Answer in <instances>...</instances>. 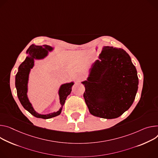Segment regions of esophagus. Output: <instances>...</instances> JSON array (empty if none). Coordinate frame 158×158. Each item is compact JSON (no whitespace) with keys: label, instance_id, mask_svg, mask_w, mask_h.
I'll list each match as a JSON object with an SVG mask.
<instances>
[{"label":"esophagus","instance_id":"esophagus-1","mask_svg":"<svg viewBox=\"0 0 158 158\" xmlns=\"http://www.w3.org/2000/svg\"><path fill=\"white\" fill-rule=\"evenodd\" d=\"M83 79V77L82 76H79L78 78H77V81H80L81 80H82Z\"/></svg>","mask_w":158,"mask_h":158}]
</instances>
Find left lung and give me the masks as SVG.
<instances>
[{"instance_id": "obj_1", "label": "left lung", "mask_w": 158, "mask_h": 158, "mask_svg": "<svg viewBox=\"0 0 158 158\" xmlns=\"http://www.w3.org/2000/svg\"><path fill=\"white\" fill-rule=\"evenodd\" d=\"M93 64L83 96L90 113L103 118L119 117L132 105L138 89L135 67L123 49L106 46Z\"/></svg>"}]
</instances>
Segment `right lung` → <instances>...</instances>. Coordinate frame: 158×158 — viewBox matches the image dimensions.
<instances>
[{
	"label": "right lung",
	"instance_id": "add662e5",
	"mask_svg": "<svg viewBox=\"0 0 158 158\" xmlns=\"http://www.w3.org/2000/svg\"><path fill=\"white\" fill-rule=\"evenodd\" d=\"M53 48L48 45L37 46L34 44L31 45L26 51V53L29 54L25 60L19 65L18 68V72L16 75V88L17 89L18 97L19 99L22 106L27 111H29L32 115L36 118H40L44 119H48L52 117L58 116L60 114L62 107L65 103L67 97L69 95L72 91V87L74 85V82H70L62 84L59 91V94L60 97V103L61 108L59 111L47 114H41L36 112L32 106V105L30 102L27 96V82L28 78L31 69L34 66L35 59H42L47 56L48 52L53 50Z\"/></svg>",
	"mask_w": 158,
	"mask_h": 158
}]
</instances>
